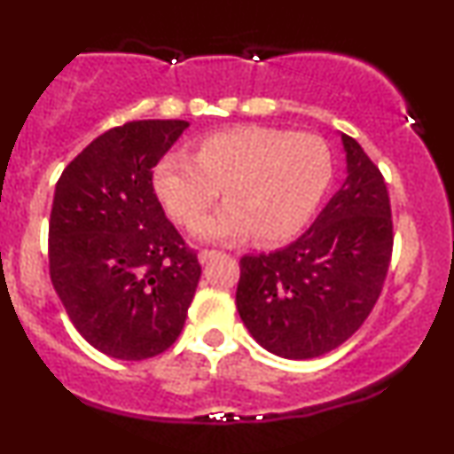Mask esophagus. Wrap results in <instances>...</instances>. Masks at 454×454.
<instances>
[{
	"label": "esophagus",
	"instance_id": "34e87169",
	"mask_svg": "<svg viewBox=\"0 0 454 454\" xmlns=\"http://www.w3.org/2000/svg\"><path fill=\"white\" fill-rule=\"evenodd\" d=\"M217 256H220V252H217V249H202V252L198 254V258H200L202 264L211 262V260L217 258Z\"/></svg>",
	"mask_w": 454,
	"mask_h": 454
}]
</instances>
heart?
I'll list each match as a JSON object with an SVG mask.
<instances>
[{"label": "heart", "instance_id": "1", "mask_svg": "<svg viewBox=\"0 0 454 454\" xmlns=\"http://www.w3.org/2000/svg\"><path fill=\"white\" fill-rule=\"evenodd\" d=\"M333 179V155L314 134L241 126L198 140L194 153H168L153 168L155 196L184 226L204 215L223 187L227 205L194 232L232 241L252 232L269 245L294 237L314 215Z\"/></svg>", "mask_w": 454, "mask_h": 454}]
</instances>
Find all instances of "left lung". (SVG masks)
I'll return each mask as SVG.
<instances>
[{"instance_id":"1","label":"left lung","mask_w":454,"mask_h":454,"mask_svg":"<svg viewBox=\"0 0 454 454\" xmlns=\"http://www.w3.org/2000/svg\"><path fill=\"white\" fill-rule=\"evenodd\" d=\"M348 179L294 243L241 258L237 309L264 350L303 361L350 340L376 307L393 256L380 168L341 134Z\"/></svg>"}]
</instances>
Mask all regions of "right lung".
I'll return each instance as SVG.
<instances>
[{"mask_svg": "<svg viewBox=\"0 0 454 454\" xmlns=\"http://www.w3.org/2000/svg\"><path fill=\"white\" fill-rule=\"evenodd\" d=\"M187 126L145 119L108 129L57 181L51 281L76 331L106 356L145 361L184 331L202 270L164 215L153 166Z\"/></svg>", "mask_w": 454, "mask_h": 454, "instance_id": "right-lung-1", "label": "right lung"}]
</instances>
